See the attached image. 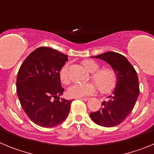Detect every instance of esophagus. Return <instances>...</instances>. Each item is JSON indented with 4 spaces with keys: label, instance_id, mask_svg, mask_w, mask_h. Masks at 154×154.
Segmentation results:
<instances>
[{
    "label": "esophagus",
    "instance_id": "34e87169",
    "mask_svg": "<svg viewBox=\"0 0 154 154\" xmlns=\"http://www.w3.org/2000/svg\"><path fill=\"white\" fill-rule=\"evenodd\" d=\"M79 99H81V100H83V101H88L89 99V98H87V97H82V98H78Z\"/></svg>",
    "mask_w": 154,
    "mask_h": 154
}]
</instances>
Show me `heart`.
<instances>
[{"instance_id": "b5f03b06", "label": "heart", "mask_w": 154, "mask_h": 154, "mask_svg": "<svg viewBox=\"0 0 154 154\" xmlns=\"http://www.w3.org/2000/svg\"><path fill=\"white\" fill-rule=\"evenodd\" d=\"M82 66L89 72L92 73L91 78L95 82L99 92L107 94L112 92L116 85L117 76L112 67H103L99 69V64L93 60H84L82 62ZM59 78L65 85L70 83L67 65H64L59 72ZM96 85L93 83L84 85H75L69 87L67 90L68 96L71 98H81L90 96L96 92Z\"/></svg>"}]
</instances>
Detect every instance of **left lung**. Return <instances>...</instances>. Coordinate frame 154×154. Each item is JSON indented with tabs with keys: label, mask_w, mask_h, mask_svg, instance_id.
Masks as SVG:
<instances>
[{
	"label": "left lung",
	"mask_w": 154,
	"mask_h": 154,
	"mask_svg": "<svg viewBox=\"0 0 154 154\" xmlns=\"http://www.w3.org/2000/svg\"><path fill=\"white\" fill-rule=\"evenodd\" d=\"M108 62L117 76L116 85L107 101L102 103V109L91 112L94 123L105 127L120 124L131 113L140 93L138 76L127 58L119 53L108 51L93 56Z\"/></svg>",
	"instance_id": "left-lung-1"
}]
</instances>
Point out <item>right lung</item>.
<instances>
[{"label": "right lung", "instance_id": "1", "mask_svg": "<svg viewBox=\"0 0 154 154\" xmlns=\"http://www.w3.org/2000/svg\"><path fill=\"white\" fill-rule=\"evenodd\" d=\"M68 55L41 47L25 58L17 75V94L21 107L33 123L53 127L68 117L72 100L62 99L65 89L59 72Z\"/></svg>", "mask_w": 154, "mask_h": 154}]
</instances>
